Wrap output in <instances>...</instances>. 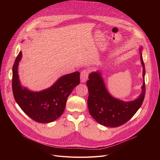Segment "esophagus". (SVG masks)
Wrapping results in <instances>:
<instances>
[{
  "label": "esophagus",
  "instance_id": "1",
  "mask_svg": "<svg viewBox=\"0 0 160 160\" xmlns=\"http://www.w3.org/2000/svg\"><path fill=\"white\" fill-rule=\"evenodd\" d=\"M88 76V73L87 70H83L80 73V81L82 83H85Z\"/></svg>",
  "mask_w": 160,
  "mask_h": 160
}]
</instances>
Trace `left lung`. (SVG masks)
<instances>
[{"mask_svg": "<svg viewBox=\"0 0 160 160\" xmlns=\"http://www.w3.org/2000/svg\"><path fill=\"white\" fill-rule=\"evenodd\" d=\"M142 48V46L139 48L143 68L142 92L133 101H123L112 96L106 88L101 71L93 72L89 74L88 80L87 82L88 90V108L90 115L99 124L109 127H119L128 122L141 106L146 93V70Z\"/></svg>", "mask_w": 160, "mask_h": 160, "instance_id": "obj_1", "label": "left lung"}]
</instances>
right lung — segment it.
I'll return each mask as SVG.
<instances>
[{
	"label": "right lung",
	"instance_id": "right-lung-1",
	"mask_svg": "<svg viewBox=\"0 0 160 160\" xmlns=\"http://www.w3.org/2000/svg\"><path fill=\"white\" fill-rule=\"evenodd\" d=\"M20 51L12 67V88L14 99L27 115L38 123H50L63 113L67 99L80 83V73L75 72L61 77L52 86L38 92L32 91L20 83L18 65Z\"/></svg>",
	"mask_w": 160,
	"mask_h": 160
}]
</instances>
